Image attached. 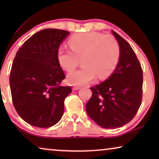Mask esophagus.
<instances>
[{
    "instance_id": "34e87169",
    "label": "esophagus",
    "mask_w": 159,
    "mask_h": 159,
    "mask_svg": "<svg viewBox=\"0 0 159 159\" xmlns=\"http://www.w3.org/2000/svg\"><path fill=\"white\" fill-rule=\"evenodd\" d=\"M81 88V87H80V86H75V87H73L72 88V90H79V89H80Z\"/></svg>"
}]
</instances>
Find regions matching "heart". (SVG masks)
<instances>
[{"mask_svg": "<svg viewBox=\"0 0 159 159\" xmlns=\"http://www.w3.org/2000/svg\"><path fill=\"white\" fill-rule=\"evenodd\" d=\"M72 50L60 48L57 61L65 71H71L81 59L83 66L67 75V82L71 85H82L95 80H104L111 75L120 58V48L112 36L98 32L75 34L69 40Z\"/></svg>", "mask_w": 159, "mask_h": 159, "instance_id": "heart-1", "label": "heart"}]
</instances>
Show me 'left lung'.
Here are the masks:
<instances>
[{
  "label": "left lung",
  "mask_w": 159,
  "mask_h": 159,
  "mask_svg": "<svg viewBox=\"0 0 159 159\" xmlns=\"http://www.w3.org/2000/svg\"><path fill=\"white\" fill-rule=\"evenodd\" d=\"M120 48L118 64L106 81L90 88L93 95L86 104L92 120L105 129H116L129 123L141 105L143 70L130 45L115 32Z\"/></svg>",
  "instance_id": "8db88e82"
}]
</instances>
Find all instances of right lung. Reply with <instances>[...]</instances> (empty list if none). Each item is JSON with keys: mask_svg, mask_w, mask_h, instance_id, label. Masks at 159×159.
<instances>
[{"mask_svg": "<svg viewBox=\"0 0 159 159\" xmlns=\"http://www.w3.org/2000/svg\"><path fill=\"white\" fill-rule=\"evenodd\" d=\"M69 32L40 30L19 48L10 72L14 108L21 118L40 128L57 124L64 114V100L70 86L61 85L65 75L57 61V51Z\"/></svg>", "mask_w": 159, "mask_h": 159, "instance_id": "1", "label": "right lung"}]
</instances>
